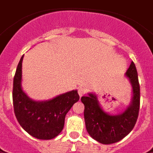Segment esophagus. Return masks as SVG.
Instances as JSON below:
<instances>
[{"label":"esophagus","mask_w":153,"mask_h":153,"mask_svg":"<svg viewBox=\"0 0 153 153\" xmlns=\"http://www.w3.org/2000/svg\"><path fill=\"white\" fill-rule=\"evenodd\" d=\"M86 93V90L85 88H83V87H79L78 88V94H79V97H82L84 94H85Z\"/></svg>","instance_id":"esophagus-1"}]
</instances>
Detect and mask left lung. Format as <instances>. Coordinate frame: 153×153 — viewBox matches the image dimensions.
I'll return each mask as SVG.
<instances>
[{"label":"left lung","mask_w":153,"mask_h":153,"mask_svg":"<svg viewBox=\"0 0 153 153\" xmlns=\"http://www.w3.org/2000/svg\"><path fill=\"white\" fill-rule=\"evenodd\" d=\"M132 88L130 104L119 114H110L102 108L94 93L83 96L86 129L93 139L104 145L116 143L132 131L138 117L140 107V86L137 69L133 62L125 74Z\"/></svg>","instance_id":"left-lung-1"}]
</instances>
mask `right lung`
I'll list each match as a JSON object with an SVG mask.
<instances>
[{
  "label": "right lung",
  "mask_w": 153,
  "mask_h": 153,
  "mask_svg": "<svg viewBox=\"0 0 153 153\" xmlns=\"http://www.w3.org/2000/svg\"><path fill=\"white\" fill-rule=\"evenodd\" d=\"M22 55L13 80L14 111L20 126L33 137L52 139L61 133L66 113L79 101L77 90L65 92L45 101H36L22 90Z\"/></svg>",
  "instance_id": "obj_1"
}]
</instances>
